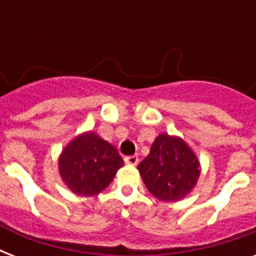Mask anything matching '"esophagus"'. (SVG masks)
Instances as JSON below:
<instances>
[{
    "label": "esophagus",
    "mask_w": 256,
    "mask_h": 256,
    "mask_svg": "<svg viewBox=\"0 0 256 256\" xmlns=\"http://www.w3.org/2000/svg\"><path fill=\"white\" fill-rule=\"evenodd\" d=\"M124 162L128 164H132V166H136L140 160H138V156H130L124 158Z\"/></svg>",
    "instance_id": "1"
}]
</instances>
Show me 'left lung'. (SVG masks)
Here are the masks:
<instances>
[{"instance_id": "1", "label": "left lung", "mask_w": 256, "mask_h": 256, "mask_svg": "<svg viewBox=\"0 0 256 256\" xmlns=\"http://www.w3.org/2000/svg\"><path fill=\"white\" fill-rule=\"evenodd\" d=\"M148 190L164 202H176L190 194L198 182L200 164L178 136L160 134L152 144L150 154L138 164Z\"/></svg>"}]
</instances>
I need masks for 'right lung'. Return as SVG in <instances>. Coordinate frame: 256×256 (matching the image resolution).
Listing matches in <instances>:
<instances>
[{
  "label": "right lung",
  "instance_id": "right-lung-1",
  "mask_svg": "<svg viewBox=\"0 0 256 256\" xmlns=\"http://www.w3.org/2000/svg\"><path fill=\"white\" fill-rule=\"evenodd\" d=\"M122 166L124 160L118 150L94 132L76 136L58 160L62 180L74 194L82 196L100 194Z\"/></svg>",
  "mask_w": 256,
  "mask_h": 256
}]
</instances>
